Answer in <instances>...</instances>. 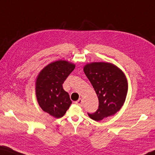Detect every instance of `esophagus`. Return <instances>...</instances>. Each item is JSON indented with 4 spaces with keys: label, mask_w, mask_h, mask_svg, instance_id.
<instances>
[{
    "label": "esophagus",
    "mask_w": 155,
    "mask_h": 155,
    "mask_svg": "<svg viewBox=\"0 0 155 155\" xmlns=\"http://www.w3.org/2000/svg\"><path fill=\"white\" fill-rule=\"evenodd\" d=\"M75 104H77V105H78V106H82L83 105V101H82V99H81V98L78 99L77 101L75 102Z\"/></svg>",
    "instance_id": "34e87169"
}]
</instances>
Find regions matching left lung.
<instances>
[{
    "label": "left lung",
    "mask_w": 155,
    "mask_h": 155,
    "mask_svg": "<svg viewBox=\"0 0 155 155\" xmlns=\"http://www.w3.org/2000/svg\"><path fill=\"white\" fill-rule=\"evenodd\" d=\"M84 72L90 81L98 98V108L93 114L87 113L95 121L114 115L124 104L128 90L125 75L109 63H91L84 67Z\"/></svg>",
    "instance_id": "1"
}]
</instances>
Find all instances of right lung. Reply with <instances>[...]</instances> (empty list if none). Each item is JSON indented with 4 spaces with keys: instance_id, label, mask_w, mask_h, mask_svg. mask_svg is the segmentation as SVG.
<instances>
[{
    "instance_id": "1",
    "label": "right lung",
    "mask_w": 155,
    "mask_h": 155,
    "mask_svg": "<svg viewBox=\"0 0 155 155\" xmlns=\"http://www.w3.org/2000/svg\"><path fill=\"white\" fill-rule=\"evenodd\" d=\"M75 68L71 63L57 61L41 70L36 81V96L40 107L56 118L64 116L72 101L63 83Z\"/></svg>"
}]
</instances>
